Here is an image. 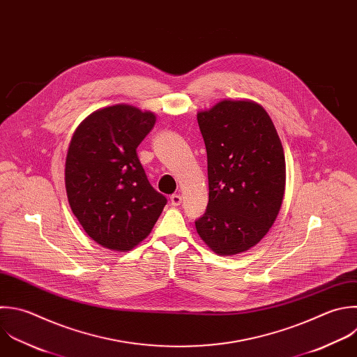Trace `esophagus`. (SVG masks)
Returning <instances> with one entry per match:
<instances>
[{
  "label": "esophagus",
  "instance_id": "obj_1",
  "mask_svg": "<svg viewBox=\"0 0 357 357\" xmlns=\"http://www.w3.org/2000/svg\"><path fill=\"white\" fill-rule=\"evenodd\" d=\"M181 201H183V198H181L180 194H173V195L170 197V202H172L173 206H178V205L181 204Z\"/></svg>",
  "mask_w": 357,
  "mask_h": 357
}]
</instances>
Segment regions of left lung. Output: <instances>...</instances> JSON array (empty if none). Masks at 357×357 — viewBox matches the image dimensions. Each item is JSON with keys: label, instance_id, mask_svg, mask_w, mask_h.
I'll return each mask as SVG.
<instances>
[{"label": "left lung", "instance_id": "1", "mask_svg": "<svg viewBox=\"0 0 357 357\" xmlns=\"http://www.w3.org/2000/svg\"><path fill=\"white\" fill-rule=\"evenodd\" d=\"M208 156L209 201L195 222L219 255L241 254L268 233L283 201L286 163L276 128L257 102L223 99L197 113Z\"/></svg>", "mask_w": 357, "mask_h": 357}]
</instances>
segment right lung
Here are the masks:
<instances>
[{"mask_svg":"<svg viewBox=\"0 0 357 357\" xmlns=\"http://www.w3.org/2000/svg\"><path fill=\"white\" fill-rule=\"evenodd\" d=\"M156 116L131 105L98 109L75 130L66 160L73 213L102 247L130 251L146 238L167 199L148 181L137 148Z\"/></svg>","mask_w":357,"mask_h":357,"instance_id":"right-lung-1","label":"right lung"}]
</instances>
